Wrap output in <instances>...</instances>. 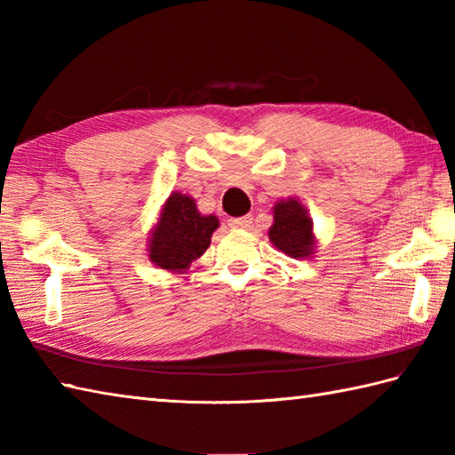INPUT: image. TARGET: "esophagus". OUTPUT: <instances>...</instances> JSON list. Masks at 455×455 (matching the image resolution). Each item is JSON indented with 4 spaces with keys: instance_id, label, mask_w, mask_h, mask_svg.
<instances>
[{
    "instance_id": "1",
    "label": "esophagus",
    "mask_w": 455,
    "mask_h": 455,
    "mask_svg": "<svg viewBox=\"0 0 455 455\" xmlns=\"http://www.w3.org/2000/svg\"><path fill=\"white\" fill-rule=\"evenodd\" d=\"M252 215H244V217H236V219H230L228 225L233 228H250L252 227Z\"/></svg>"
}]
</instances>
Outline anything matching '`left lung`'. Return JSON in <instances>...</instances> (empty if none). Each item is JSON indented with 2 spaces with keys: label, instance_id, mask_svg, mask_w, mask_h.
I'll list each match as a JSON object with an SVG mask.
<instances>
[{
  "label": "left lung",
  "instance_id": "1",
  "mask_svg": "<svg viewBox=\"0 0 455 455\" xmlns=\"http://www.w3.org/2000/svg\"><path fill=\"white\" fill-rule=\"evenodd\" d=\"M267 235L272 244L289 258H311L315 254L313 220L295 197L275 203L274 225Z\"/></svg>",
  "mask_w": 455,
  "mask_h": 455
}]
</instances>
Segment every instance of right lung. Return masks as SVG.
<instances>
[{
	"instance_id": "obj_1",
	"label": "right lung",
	"mask_w": 455,
	"mask_h": 455,
	"mask_svg": "<svg viewBox=\"0 0 455 455\" xmlns=\"http://www.w3.org/2000/svg\"><path fill=\"white\" fill-rule=\"evenodd\" d=\"M217 228L219 219L215 215H201L196 199L173 191L150 233V262L168 272L183 274L193 259L205 254Z\"/></svg>"
}]
</instances>
